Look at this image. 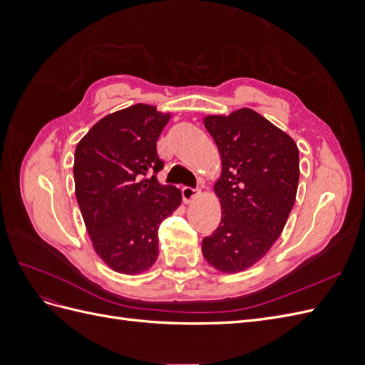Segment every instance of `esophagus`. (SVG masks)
I'll return each mask as SVG.
<instances>
[{"label":"esophagus","instance_id":"obj_1","mask_svg":"<svg viewBox=\"0 0 365 365\" xmlns=\"http://www.w3.org/2000/svg\"><path fill=\"white\" fill-rule=\"evenodd\" d=\"M200 189H195V187H182V197L185 202L193 201L195 197L200 196Z\"/></svg>","mask_w":365,"mask_h":365}]
</instances>
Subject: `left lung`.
Instances as JSON below:
<instances>
[{
	"mask_svg": "<svg viewBox=\"0 0 365 365\" xmlns=\"http://www.w3.org/2000/svg\"><path fill=\"white\" fill-rule=\"evenodd\" d=\"M204 125L222 160L215 184L222 219L202 239V254L216 269L239 272L259 262L282 235L300 178L298 148L248 108L208 115Z\"/></svg>",
	"mask_w": 365,
	"mask_h": 365,
	"instance_id": "left-lung-1",
	"label": "left lung"
}]
</instances>
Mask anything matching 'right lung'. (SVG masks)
<instances>
[{"label":"right lung","mask_w":365,"mask_h":365,"mask_svg":"<svg viewBox=\"0 0 365 365\" xmlns=\"http://www.w3.org/2000/svg\"><path fill=\"white\" fill-rule=\"evenodd\" d=\"M170 114L137 103L103 117L74 152L77 204L94 250L114 271L134 275L158 257V228L181 202L161 185L157 141Z\"/></svg>","instance_id":"right-lung-1"}]
</instances>
